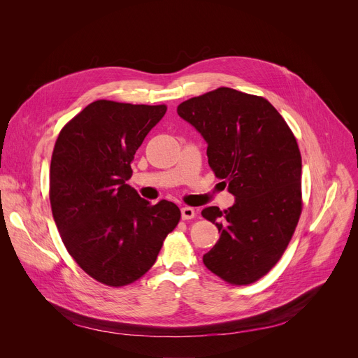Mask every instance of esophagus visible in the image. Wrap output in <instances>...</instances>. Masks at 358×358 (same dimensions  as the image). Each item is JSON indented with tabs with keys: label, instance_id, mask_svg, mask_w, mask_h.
Listing matches in <instances>:
<instances>
[{
	"label": "esophagus",
	"instance_id": "obj_1",
	"mask_svg": "<svg viewBox=\"0 0 358 358\" xmlns=\"http://www.w3.org/2000/svg\"><path fill=\"white\" fill-rule=\"evenodd\" d=\"M181 217H182V220H184V221H187V220H192V218L195 217V211H194V208H191V207H184V208H181Z\"/></svg>",
	"mask_w": 358,
	"mask_h": 358
}]
</instances>
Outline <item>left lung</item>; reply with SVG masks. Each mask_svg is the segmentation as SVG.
I'll return each instance as SVG.
<instances>
[{
    "instance_id": "8db88e82",
    "label": "left lung",
    "mask_w": 358,
    "mask_h": 358,
    "mask_svg": "<svg viewBox=\"0 0 358 358\" xmlns=\"http://www.w3.org/2000/svg\"><path fill=\"white\" fill-rule=\"evenodd\" d=\"M177 113L206 138L211 170L236 198L224 213H201L221 234L203 265L227 283H255L282 258L301 214L296 137L265 97L231 87L191 97Z\"/></svg>"
}]
</instances>
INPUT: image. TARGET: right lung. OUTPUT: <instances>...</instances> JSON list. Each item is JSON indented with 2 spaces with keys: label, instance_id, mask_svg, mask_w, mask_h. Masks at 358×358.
Masks as SVG:
<instances>
[{
  "label": "right lung",
  "instance_id": "obj_1",
  "mask_svg": "<svg viewBox=\"0 0 358 358\" xmlns=\"http://www.w3.org/2000/svg\"><path fill=\"white\" fill-rule=\"evenodd\" d=\"M166 105L96 100L61 130L49 171L50 208L75 262L110 287L138 280L155 265L181 211L143 199L127 180L147 133Z\"/></svg>",
  "mask_w": 358,
  "mask_h": 358
}]
</instances>
